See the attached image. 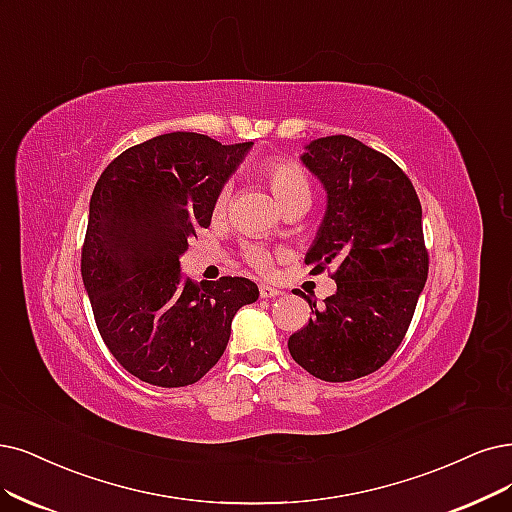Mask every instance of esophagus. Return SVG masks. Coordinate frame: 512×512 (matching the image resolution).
<instances>
[{
    "instance_id": "obj_1",
    "label": "esophagus",
    "mask_w": 512,
    "mask_h": 512,
    "mask_svg": "<svg viewBox=\"0 0 512 512\" xmlns=\"http://www.w3.org/2000/svg\"><path fill=\"white\" fill-rule=\"evenodd\" d=\"M278 295H280L278 289H274V287H270V285H259V297H261V299H274V297H278Z\"/></svg>"
}]
</instances>
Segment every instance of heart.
Listing matches in <instances>:
<instances>
[{"label": "heart", "mask_w": 512, "mask_h": 512, "mask_svg": "<svg viewBox=\"0 0 512 512\" xmlns=\"http://www.w3.org/2000/svg\"><path fill=\"white\" fill-rule=\"evenodd\" d=\"M263 175H266L272 194L276 196L278 204H287L295 198H310V185L308 179L304 175V170L299 166H295L293 162H285V160H270L266 166H263ZM230 185H223L219 189V194L215 198L213 204V213L215 215H223L227 202H230ZM246 261L259 272H268L272 268V253L261 249V246H251L246 249Z\"/></svg>", "instance_id": "obj_1"}]
</instances>
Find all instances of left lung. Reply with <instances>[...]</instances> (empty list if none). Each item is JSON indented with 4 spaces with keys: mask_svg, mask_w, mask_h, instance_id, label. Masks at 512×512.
<instances>
[{
    "mask_svg": "<svg viewBox=\"0 0 512 512\" xmlns=\"http://www.w3.org/2000/svg\"><path fill=\"white\" fill-rule=\"evenodd\" d=\"M299 160L327 194L306 266L318 274L333 263L337 291L323 306L301 295L312 318L289 352L318 380L352 382L401 346L424 291L422 204L399 166L354 137L314 139Z\"/></svg>",
    "mask_w": 512,
    "mask_h": 512,
    "instance_id": "8db88e82",
    "label": "left lung"
}]
</instances>
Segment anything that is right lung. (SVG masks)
Returning a JSON list of instances; mask_svg holds the SVG:
<instances>
[{"mask_svg":"<svg viewBox=\"0 0 512 512\" xmlns=\"http://www.w3.org/2000/svg\"><path fill=\"white\" fill-rule=\"evenodd\" d=\"M253 143L168 132L128 147L94 185L82 280L113 358L141 382L179 388L217 365L253 280L185 278L179 257Z\"/></svg>","mask_w":512,"mask_h":512,"instance_id":"obj_1","label":"right lung"}]
</instances>
